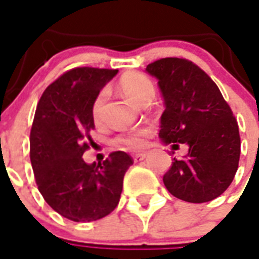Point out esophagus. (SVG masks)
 Masks as SVG:
<instances>
[{
  "instance_id": "34e87169",
  "label": "esophagus",
  "mask_w": 259,
  "mask_h": 259,
  "mask_svg": "<svg viewBox=\"0 0 259 259\" xmlns=\"http://www.w3.org/2000/svg\"><path fill=\"white\" fill-rule=\"evenodd\" d=\"M145 158H147V154H145V152H141V154H136L135 156H133L135 162H141V160H144Z\"/></svg>"
}]
</instances>
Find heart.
I'll return each mask as SVG.
<instances>
[{"label": "heart", "instance_id": "obj_1", "mask_svg": "<svg viewBox=\"0 0 259 259\" xmlns=\"http://www.w3.org/2000/svg\"><path fill=\"white\" fill-rule=\"evenodd\" d=\"M119 88L126 97H129L130 100L135 101L137 104H141L143 101L148 100V99L152 100V97L155 96V86L152 81L149 79L148 76L144 75V74H140V72H127V74H124L120 78ZM104 100L105 91H101L95 99V103H93V107H92V114L95 116V119H97L100 116ZM149 136H151V130L147 129V127H143V129H137L133 130V132H129V133L120 135L116 139V143L123 145L126 148L140 149L144 147Z\"/></svg>", "mask_w": 259, "mask_h": 259}]
</instances>
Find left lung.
<instances>
[{
  "label": "left lung",
  "instance_id": "left-lung-1",
  "mask_svg": "<svg viewBox=\"0 0 259 259\" xmlns=\"http://www.w3.org/2000/svg\"><path fill=\"white\" fill-rule=\"evenodd\" d=\"M158 79L164 111L159 137L164 144L188 145L163 176L176 198L204 203L218 198L233 181L240 158L239 126L218 86L187 59L166 57L147 66Z\"/></svg>",
  "mask_w": 259,
  "mask_h": 259
}]
</instances>
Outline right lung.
<instances>
[{
	"label": "right lung",
	"mask_w": 259,
	"mask_h": 259,
	"mask_svg": "<svg viewBox=\"0 0 259 259\" xmlns=\"http://www.w3.org/2000/svg\"><path fill=\"white\" fill-rule=\"evenodd\" d=\"M118 70L78 67L48 86L37 105L30 159L45 202L63 217L91 222L118 206L126 170L133 164L122 151L104 162L85 163L82 155L95 129L92 107Z\"/></svg>",
	"instance_id": "add662e5"
}]
</instances>
